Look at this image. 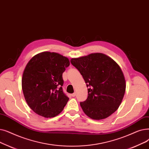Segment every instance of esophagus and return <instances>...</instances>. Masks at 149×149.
Returning <instances> with one entry per match:
<instances>
[{
    "mask_svg": "<svg viewBox=\"0 0 149 149\" xmlns=\"http://www.w3.org/2000/svg\"><path fill=\"white\" fill-rule=\"evenodd\" d=\"M76 93H73V94H72V96H73V97H74V96H76Z\"/></svg>",
    "mask_w": 149,
    "mask_h": 149,
    "instance_id": "obj_1",
    "label": "esophagus"
}]
</instances>
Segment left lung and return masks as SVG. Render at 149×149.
Listing matches in <instances>:
<instances>
[{
  "label": "left lung",
  "instance_id": "1",
  "mask_svg": "<svg viewBox=\"0 0 149 149\" xmlns=\"http://www.w3.org/2000/svg\"><path fill=\"white\" fill-rule=\"evenodd\" d=\"M71 63L79 71L88 87L87 99L80 102L85 114L101 120L116 111L126 88L124 73L118 63L101 53L72 58Z\"/></svg>",
  "mask_w": 149,
  "mask_h": 149
}]
</instances>
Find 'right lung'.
I'll return each instance as SVG.
<instances>
[{
  "label": "right lung",
  "instance_id": "1",
  "mask_svg": "<svg viewBox=\"0 0 149 149\" xmlns=\"http://www.w3.org/2000/svg\"><path fill=\"white\" fill-rule=\"evenodd\" d=\"M69 65L68 58L49 52L36 54L27 63L22 88L27 104L36 114L50 118L63 110L69 98L62 91V73Z\"/></svg>",
  "mask_w": 149,
  "mask_h": 149
}]
</instances>
